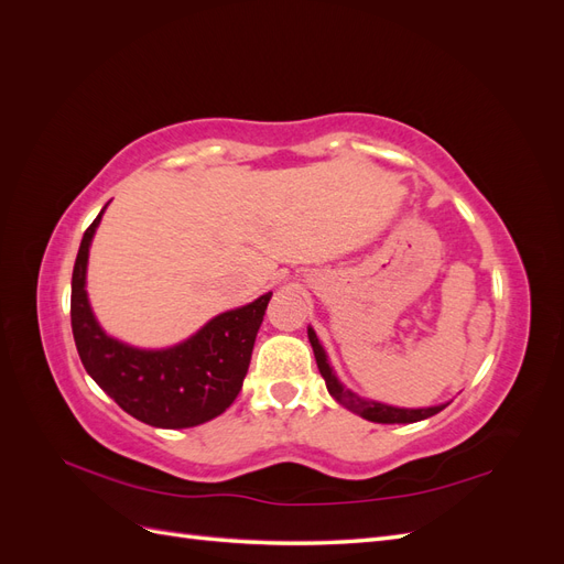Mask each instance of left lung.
<instances>
[{
	"instance_id": "8db88e82",
	"label": "left lung",
	"mask_w": 564,
	"mask_h": 564,
	"mask_svg": "<svg viewBox=\"0 0 564 564\" xmlns=\"http://www.w3.org/2000/svg\"><path fill=\"white\" fill-rule=\"evenodd\" d=\"M308 338H311V346H313V352H315L317 369L322 373L324 383H327L329 395L338 404H344L346 409H350V412L360 414L367 421H373V423H416V421H423V419H429V416H435L437 412H442V409L447 406V404H437V406H425V409H400V406H390V404H383V402L365 400V398H360V395H357V392L348 390L344 383L336 379L334 369L329 367L327 352H324V348L319 346L317 334L313 332V327H308Z\"/></svg>"
}]
</instances>
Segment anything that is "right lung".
I'll list each match as a JSON object with an SVG mask.
<instances>
[{"label": "right lung", "mask_w": 564, "mask_h": 564, "mask_svg": "<svg viewBox=\"0 0 564 564\" xmlns=\"http://www.w3.org/2000/svg\"><path fill=\"white\" fill-rule=\"evenodd\" d=\"M106 207L82 237L73 270L70 319L79 360L127 414L155 429H193L224 414L242 390L270 292L220 313L172 348L143 350L108 336L87 299V261Z\"/></svg>", "instance_id": "obj_1"}]
</instances>
